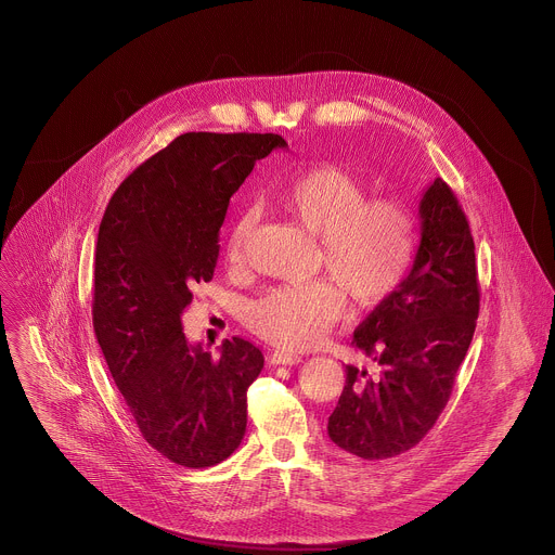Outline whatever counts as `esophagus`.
<instances>
[{
  "mask_svg": "<svg viewBox=\"0 0 555 555\" xmlns=\"http://www.w3.org/2000/svg\"><path fill=\"white\" fill-rule=\"evenodd\" d=\"M298 362H302V356H298V353H287V351L270 353V364H274V366H279V364L292 366V364H298Z\"/></svg>",
  "mask_w": 555,
  "mask_h": 555,
  "instance_id": "34e87169",
  "label": "esophagus"
}]
</instances>
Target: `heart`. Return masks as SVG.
I'll use <instances>...</instances> for the list:
<instances>
[{"instance_id":"obj_1","label":"heart","mask_w":555,"mask_h":555,"mask_svg":"<svg viewBox=\"0 0 555 555\" xmlns=\"http://www.w3.org/2000/svg\"><path fill=\"white\" fill-rule=\"evenodd\" d=\"M276 206L311 240L334 279L279 285L250 300L246 325L263 340L298 351L319 343L343 313V294L356 307H375L400 289L417 255V219L392 197L369 199L364 182L340 167H315L274 193ZM253 212L236 219L225 255L242 263Z\"/></svg>"}]
</instances>
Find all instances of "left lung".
I'll list each match as a JSON object with an SVG mask.
<instances>
[{"label":"left lung","instance_id":"left-lung-1","mask_svg":"<svg viewBox=\"0 0 555 555\" xmlns=\"http://www.w3.org/2000/svg\"><path fill=\"white\" fill-rule=\"evenodd\" d=\"M422 242L400 289L353 332L377 373L347 364L330 417L343 450L377 461L417 446L446 409L479 319L474 240L452 189L437 178L420 204Z\"/></svg>","mask_w":555,"mask_h":555}]
</instances>
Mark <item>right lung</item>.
Wrapping results in <instances>:
<instances>
[{"mask_svg": "<svg viewBox=\"0 0 555 555\" xmlns=\"http://www.w3.org/2000/svg\"><path fill=\"white\" fill-rule=\"evenodd\" d=\"M283 146L279 133H182L125 178L99 228L96 340L146 443L184 467L221 463L246 435L263 353L232 338L212 358L180 315L212 279L232 193Z\"/></svg>", "mask_w": 555, "mask_h": 555, "instance_id": "1", "label": "right lung"}]
</instances>
